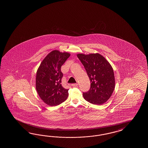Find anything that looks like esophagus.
Instances as JSON below:
<instances>
[{"instance_id":"1","label":"esophagus","mask_w":148,"mask_h":148,"mask_svg":"<svg viewBox=\"0 0 148 148\" xmlns=\"http://www.w3.org/2000/svg\"><path fill=\"white\" fill-rule=\"evenodd\" d=\"M71 86H73V87H77V86H78V84H73Z\"/></svg>"}]
</instances>
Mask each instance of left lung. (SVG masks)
<instances>
[{
    "mask_svg": "<svg viewBox=\"0 0 148 148\" xmlns=\"http://www.w3.org/2000/svg\"><path fill=\"white\" fill-rule=\"evenodd\" d=\"M77 57L85 67L90 80V88L83 92L86 101L94 105H102L110 97L115 89L113 69L100 54L79 53Z\"/></svg>",
    "mask_w": 148,
    "mask_h": 148,
    "instance_id": "8db88e82",
    "label": "left lung"
}]
</instances>
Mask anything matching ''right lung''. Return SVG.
Here are the masks:
<instances>
[{
  "label": "right lung",
  "mask_w": 148,
  "mask_h": 148,
  "mask_svg": "<svg viewBox=\"0 0 148 148\" xmlns=\"http://www.w3.org/2000/svg\"><path fill=\"white\" fill-rule=\"evenodd\" d=\"M70 56L68 52L53 50L42 61L36 75V89L41 99L47 105L55 106L68 97V89L61 85V66Z\"/></svg>",
  "instance_id": "obj_1"
}]
</instances>
